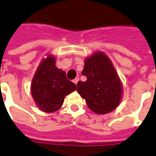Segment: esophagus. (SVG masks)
I'll use <instances>...</instances> for the list:
<instances>
[{"instance_id":"1","label":"esophagus","mask_w":156,"mask_h":156,"mask_svg":"<svg viewBox=\"0 0 156 156\" xmlns=\"http://www.w3.org/2000/svg\"><path fill=\"white\" fill-rule=\"evenodd\" d=\"M73 81H74V83H75L76 85H77V82L79 81V78H76V79L73 80Z\"/></svg>"}]
</instances>
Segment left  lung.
Instances as JSON below:
<instances>
[{
	"mask_svg": "<svg viewBox=\"0 0 156 156\" xmlns=\"http://www.w3.org/2000/svg\"><path fill=\"white\" fill-rule=\"evenodd\" d=\"M81 74L87 80L77 83V92L85 99L91 111L105 114L119 105L122 84L112 62L104 53L96 52L87 58Z\"/></svg>",
	"mask_w": 156,
	"mask_h": 156,
	"instance_id": "1",
	"label": "left lung"
}]
</instances>
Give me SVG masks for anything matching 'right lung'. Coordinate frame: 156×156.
Here are the masks:
<instances>
[{
	"label": "right lung",
	"instance_id": "add662e5",
	"mask_svg": "<svg viewBox=\"0 0 156 156\" xmlns=\"http://www.w3.org/2000/svg\"><path fill=\"white\" fill-rule=\"evenodd\" d=\"M76 89L64 71L57 69L53 56H48L38 66L32 82V94L36 105L45 112H54L62 105L66 95Z\"/></svg>",
	"mask_w": 156,
	"mask_h": 156
}]
</instances>
